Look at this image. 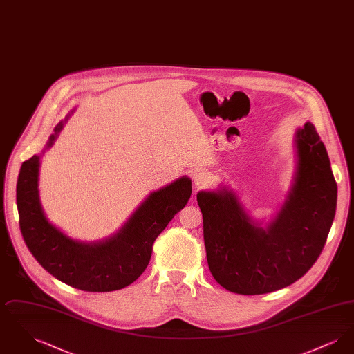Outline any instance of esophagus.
<instances>
[{"label":"esophagus","mask_w":354,"mask_h":354,"mask_svg":"<svg viewBox=\"0 0 354 354\" xmlns=\"http://www.w3.org/2000/svg\"><path fill=\"white\" fill-rule=\"evenodd\" d=\"M192 179H194L195 188H204V187H207V185H209V183H211L209 175H208L205 171H203V169L194 171Z\"/></svg>","instance_id":"esophagus-1"}]
</instances>
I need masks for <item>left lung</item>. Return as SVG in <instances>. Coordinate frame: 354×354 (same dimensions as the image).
Returning a JSON list of instances; mask_svg holds the SVG:
<instances>
[{"label":"left lung","mask_w":354,"mask_h":354,"mask_svg":"<svg viewBox=\"0 0 354 354\" xmlns=\"http://www.w3.org/2000/svg\"><path fill=\"white\" fill-rule=\"evenodd\" d=\"M292 185L267 228L224 185L196 195L208 267L230 292L263 295L293 284L310 270L335 219L337 185L326 149L306 122L295 133Z\"/></svg>","instance_id":"8db88e82"}]
</instances>
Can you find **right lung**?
<instances>
[{
  "label": "right lung",
  "mask_w": 354,
  "mask_h": 354,
  "mask_svg": "<svg viewBox=\"0 0 354 354\" xmlns=\"http://www.w3.org/2000/svg\"><path fill=\"white\" fill-rule=\"evenodd\" d=\"M73 111L54 127L42 152L21 166L17 182L19 228L35 260L55 279L87 292H111L130 286L147 268L155 239L185 208L192 185L188 176H182L153 191L118 232L104 240L87 243L71 239L46 218L39 201L38 175L41 156L54 145Z\"/></svg>",
  "instance_id": "obj_1"
}]
</instances>
